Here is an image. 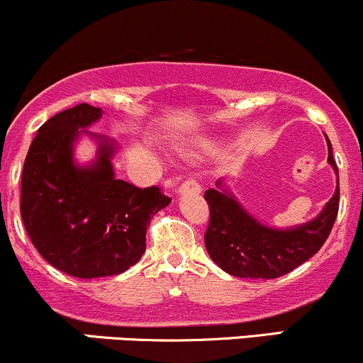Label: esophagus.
Returning <instances> with one entry per match:
<instances>
[{"label":"esophagus","instance_id":"obj_1","mask_svg":"<svg viewBox=\"0 0 363 363\" xmlns=\"http://www.w3.org/2000/svg\"><path fill=\"white\" fill-rule=\"evenodd\" d=\"M201 193V186L194 181H184L181 186H179L177 194L184 196V194H199Z\"/></svg>","mask_w":363,"mask_h":363}]
</instances>
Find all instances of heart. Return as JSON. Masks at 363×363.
Masks as SVG:
<instances>
[{
	"label": "heart",
	"instance_id": "1",
	"mask_svg": "<svg viewBox=\"0 0 363 363\" xmlns=\"http://www.w3.org/2000/svg\"><path fill=\"white\" fill-rule=\"evenodd\" d=\"M199 152L206 153V155H215L218 152V143H213V141H206V143L201 145V150Z\"/></svg>",
	"mask_w": 363,
	"mask_h": 363
}]
</instances>
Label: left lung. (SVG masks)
Returning <instances> with one entry per match:
<instances>
[{
	"label": "left lung",
	"instance_id": "left-lung-1",
	"mask_svg": "<svg viewBox=\"0 0 363 363\" xmlns=\"http://www.w3.org/2000/svg\"><path fill=\"white\" fill-rule=\"evenodd\" d=\"M326 143L328 164L336 174V189L323 210L306 223L278 228L259 222L232 193L227 177H220L213 189L206 191L210 225L205 245L225 273L272 280L290 273L323 247L338 215L340 201L338 167L328 136Z\"/></svg>",
	"mask_w": 363,
	"mask_h": 363
}]
</instances>
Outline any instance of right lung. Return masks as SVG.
<instances>
[{
	"label": "right lung",
	"instance_id": "1",
	"mask_svg": "<svg viewBox=\"0 0 363 363\" xmlns=\"http://www.w3.org/2000/svg\"><path fill=\"white\" fill-rule=\"evenodd\" d=\"M104 111L80 104L45 121L28 148L22 174V220L49 264L77 278L121 274L147 249V228L170 198L157 186L135 187L116 177V140L86 128ZM90 138L98 150L80 164L74 148Z\"/></svg>",
	"mask_w": 363,
	"mask_h": 363
}]
</instances>
